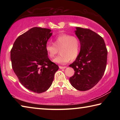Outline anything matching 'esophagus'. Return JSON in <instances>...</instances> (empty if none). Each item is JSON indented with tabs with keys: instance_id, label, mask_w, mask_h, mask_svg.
I'll return each instance as SVG.
<instances>
[{
	"instance_id": "esophagus-1",
	"label": "esophagus",
	"mask_w": 120,
	"mask_h": 120,
	"mask_svg": "<svg viewBox=\"0 0 120 120\" xmlns=\"http://www.w3.org/2000/svg\"><path fill=\"white\" fill-rule=\"evenodd\" d=\"M67 67L66 66H59V68L60 69H65Z\"/></svg>"
}]
</instances>
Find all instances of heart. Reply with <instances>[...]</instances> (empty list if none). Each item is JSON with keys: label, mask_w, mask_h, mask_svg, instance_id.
Returning a JSON list of instances; mask_svg holds the SVG:
<instances>
[{"label": "heart", "mask_w": 120, "mask_h": 120, "mask_svg": "<svg viewBox=\"0 0 120 120\" xmlns=\"http://www.w3.org/2000/svg\"><path fill=\"white\" fill-rule=\"evenodd\" d=\"M45 51L50 58H53L59 50L60 55L54 59L53 62L65 64L78 57L80 50V43L78 38L67 34H61L54 38L53 43L48 42Z\"/></svg>", "instance_id": "obj_1"}]
</instances>
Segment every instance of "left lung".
I'll list each match as a JSON object with an SVG mask.
<instances>
[{
    "label": "left lung",
    "instance_id": "left-lung-1",
    "mask_svg": "<svg viewBox=\"0 0 120 120\" xmlns=\"http://www.w3.org/2000/svg\"><path fill=\"white\" fill-rule=\"evenodd\" d=\"M75 33L80 42V51L69 65L75 74L69 79L75 88L86 91L93 88L102 78L106 69L107 50L103 38L88 28L76 27Z\"/></svg>",
    "mask_w": 120,
    "mask_h": 120
}]
</instances>
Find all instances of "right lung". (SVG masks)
I'll return each mask as SVG.
<instances>
[{"mask_svg":"<svg viewBox=\"0 0 120 120\" xmlns=\"http://www.w3.org/2000/svg\"><path fill=\"white\" fill-rule=\"evenodd\" d=\"M49 28L35 27L19 36L11 51L12 68L21 84L36 93L50 88L57 64L48 56L45 45L51 36Z\"/></svg>","mask_w":120,"mask_h":120,"instance_id":"right-lung-1","label":"right lung"}]
</instances>
